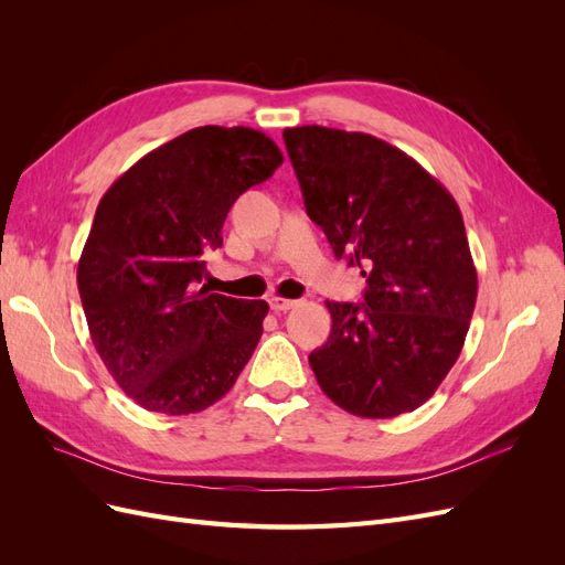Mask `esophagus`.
I'll list each match as a JSON object with an SVG mask.
<instances>
[{"instance_id": "obj_1", "label": "esophagus", "mask_w": 565, "mask_h": 565, "mask_svg": "<svg viewBox=\"0 0 565 565\" xmlns=\"http://www.w3.org/2000/svg\"><path fill=\"white\" fill-rule=\"evenodd\" d=\"M268 303H270V311L273 313H285V311L295 309V306H297L295 299H282V297H273Z\"/></svg>"}]
</instances>
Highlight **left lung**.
<instances>
[{
    "label": "left lung",
    "mask_w": 565,
    "mask_h": 565,
    "mask_svg": "<svg viewBox=\"0 0 565 565\" xmlns=\"http://www.w3.org/2000/svg\"><path fill=\"white\" fill-rule=\"evenodd\" d=\"M306 214L367 278L365 303L324 301L332 332L309 355L347 413L386 419L434 396L459 358L478 276L448 188L377 136L318 125L282 131Z\"/></svg>",
    "instance_id": "1"
}]
</instances>
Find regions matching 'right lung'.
Wrapping results in <instances>:
<instances>
[{"mask_svg":"<svg viewBox=\"0 0 565 565\" xmlns=\"http://www.w3.org/2000/svg\"><path fill=\"white\" fill-rule=\"evenodd\" d=\"M282 152L249 127H195L150 150L100 198L77 264L100 361L150 413L191 415L224 398L264 332L266 301L198 287L224 245L233 202Z\"/></svg>","mask_w":565,"mask_h":565,"instance_id":"1","label":"right lung"}]
</instances>
